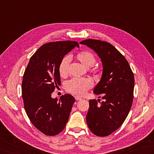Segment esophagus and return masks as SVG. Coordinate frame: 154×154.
<instances>
[{"instance_id":"obj_1","label":"esophagus","mask_w":154,"mask_h":154,"mask_svg":"<svg viewBox=\"0 0 154 154\" xmlns=\"http://www.w3.org/2000/svg\"><path fill=\"white\" fill-rule=\"evenodd\" d=\"M75 99H76L77 101H79V100H81V97H79V96H75Z\"/></svg>"}]
</instances>
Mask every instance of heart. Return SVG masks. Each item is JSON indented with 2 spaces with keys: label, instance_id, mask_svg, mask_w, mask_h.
<instances>
[{
  "label": "heart",
  "instance_id": "1",
  "mask_svg": "<svg viewBox=\"0 0 154 154\" xmlns=\"http://www.w3.org/2000/svg\"><path fill=\"white\" fill-rule=\"evenodd\" d=\"M76 59L83 66L87 68L92 67L96 62V58L94 54L89 51H83L77 53ZM71 59L69 56H65L60 61L58 71L59 75L61 77H66L69 74V66ZM94 70L97 72L98 69L95 67ZM93 84L91 80L88 79H81V78H73L66 83L65 89L69 93L74 95H83L91 88Z\"/></svg>",
  "mask_w": 154,
  "mask_h": 154
}]
</instances>
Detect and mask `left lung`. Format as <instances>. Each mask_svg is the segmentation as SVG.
<instances>
[{
  "label": "left lung",
  "instance_id": "obj_1",
  "mask_svg": "<svg viewBox=\"0 0 154 154\" xmlns=\"http://www.w3.org/2000/svg\"><path fill=\"white\" fill-rule=\"evenodd\" d=\"M80 44L94 51L103 65L101 80L93 93L103 95L104 101L90 99L86 116L87 125L95 135L107 136L123 124L131 109L134 99V73L124 56L109 43L86 39Z\"/></svg>",
  "mask_w": 154,
  "mask_h": 154
}]
</instances>
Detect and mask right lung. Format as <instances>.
Wrapping results in <instances>:
<instances>
[{"mask_svg": "<svg viewBox=\"0 0 154 154\" xmlns=\"http://www.w3.org/2000/svg\"><path fill=\"white\" fill-rule=\"evenodd\" d=\"M75 47L76 41L51 42L33 54L23 75L22 97L24 107L33 125L47 135H56L68 122L75 98L65 94L60 99L51 97L61 85L58 67L65 55Z\"/></svg>", "mask_w": 154, "mask_h": 154, "instance_id": "add662e5", "label": "right lung"}]
</instances>
